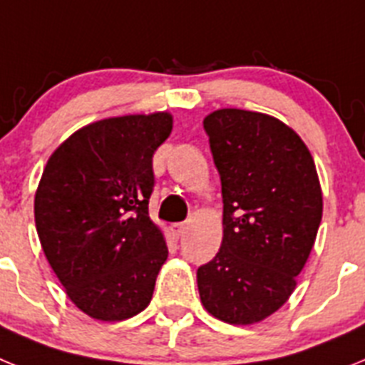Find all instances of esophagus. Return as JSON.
I'll use <instances>...</instances> for the list:
<instances>
[{"label": "esophagus", "mask_w": 365, "mask_h": 365, "mask_svg": "<svg viewBox=\"0 0 365 365\" xmlns=\"http://www.w3.org/2000/svg\"><path fill=\"white\" fill-rule=\"evenodd\" d=\"M173 227H175L177 235H182L186 234V230H188V222H177V225H173Z\"/></svg>", "instance_id": "esophagus-1"}]
</instances>
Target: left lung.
Segmentation results:
<instances>
[{
  "mask_svg": "<svg viewBox=\"0 0 365 365\" xmlns=\"http://www.w3.org/2000/svg\"><path fill=\"white\" fill-rule=\"evenodd\" d=\"M221 177L222 241L197 269L199 296L219 320L248 325L296 289L322 221V190L307 146L278 118L217 109L202 122Z\"/></svg>",
  "mask_w": 365,
  "mask_h": 365,
  "instance_id": "obj_1",
  "label": "left lung"
}]
</instances>
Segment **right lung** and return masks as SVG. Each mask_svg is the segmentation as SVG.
<instances>
[{
	"instance_id": "right-lung-1",
	"label": "right lung",
	"mask_w": 365,
	"mask_h": 365,
	"mask_svg": "<svg viewBox=\"0 0 365 365\" xmlns=\"http://www.w3.org/2000/svg\"><path fill=\"white\" fill-rule=\"evenodd\" d=\"M172 124L170 113L93 122L47 160L34 197L38 237L71 302L95 320H125L151 302L168 257L148 214L153 153Z\"/></svg>"
}]
</instances>
